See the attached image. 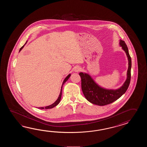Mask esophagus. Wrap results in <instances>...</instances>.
I'll return each mask as SVG.
<instances>
[{
	"instance_id": "esophagus-1",
	"label": "esophagus",
	"mask_w": 147,
	"mask_h": 147,
	"mask_svg": "<svg viewBox=\"0 0 147 147\" xmlns=\"http://www.w3.org/2000/svg\"><path fill=\"white\" fill-rule=\"evenodd\" d=\"M81 70V68L79 66H76L75 67V72H78L80 71Z\"/></svg>"
}]
</instances>
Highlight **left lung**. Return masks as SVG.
Returning <instances> with one entry per match:
<instances>
[{"instance_id": "left-lung-1", "label": "left lung", "mask_w": 147, "mask_h": 147, "mask_svg": "<svg viewBox=\"0 0 147 147\" xmlns=\"http://www.w3.org/2000/svg\"><path fill=\"white\" fill-rule=\"evenodd\" d=\"M120 45L128 57L129 67L127 78L121 87L117 90H108L100 87L87 74L80 72L81 79V89L84 97L91 103L98 106H105L113 103L119 99L128 89L131 79V59L128 47L124 41L120 40Z\"/></svg>"}]
</instances>
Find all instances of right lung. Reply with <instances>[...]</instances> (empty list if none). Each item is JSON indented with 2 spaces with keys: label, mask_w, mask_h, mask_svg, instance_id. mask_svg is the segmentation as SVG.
I'll return each instance as SVG.
<instances>
[{
  "label": "right lung",
  "mask_w": 147,
  "mask_h": 147,
  "mask_svg": "<svg viewBox=\"0 0 147 147\" xmlns=\"http://www.w3.org/2000/svg\"><path fill=\"white\" fill-rule=\"evenodd\" d=\"M27 43V41H26V42L25 43V44ZM24 45L22 47H21V48L20 49V50L19 51H20V50L22 49V48H23V47H24V46L25 45ZM70 77V74H69V75H68L67 76V77H66L65 79V80H63V84H62V86H61V91H60V93L59 96V97H58V98L57 99V100L53 103V104H52V105H51L50 106H49L45 107H39L38 108L39 109H51V108H53V107H55V106H56L57 105H58V103H59L60 101V99H61V94H62V88H63V84L66 82V81L68 80V79H69V77Z\"/></svg>",
  "instance_id": "right-lung-1"
}]
</instances>
